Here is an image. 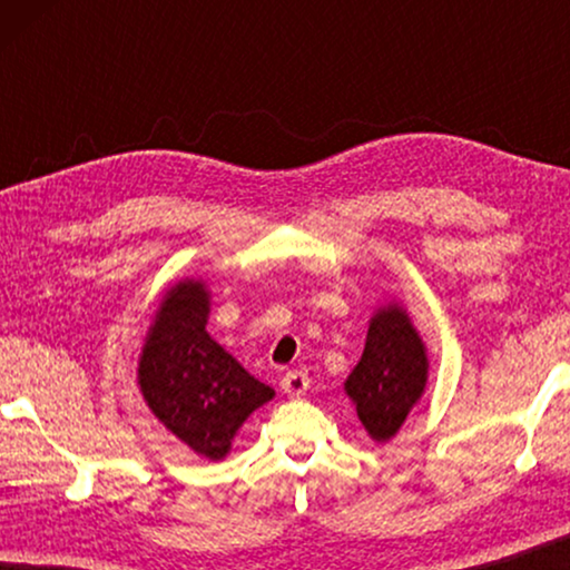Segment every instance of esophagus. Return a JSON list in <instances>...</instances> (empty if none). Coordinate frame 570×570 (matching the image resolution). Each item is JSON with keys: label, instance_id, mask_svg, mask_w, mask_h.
<instances>
[{"label": "esophagus", "instance_id": "obj_1", "mask_svg": "<svg viewBox=\"0 0 570 570\" xmlns=\"http://www.w3.org/2000/svg\"><path fill=\"white\" fill-rule=\"evenodd\" d=\"M283 392L287 396H303L308 392V373L303 368H293L283 376Z\"/></svg>", "mask_w": 570, "mask_h": 570}]
</instances>
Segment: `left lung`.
<instances>
[{"instance_id":"1","label":"left lung","mask_w":570,"mask_h":570,"mask_svg":"<svg viewBox=\"0 0 570 570\" xmlns=\"http://www.w3.org/2000/svg\"><path fill=\"white\" fill-rule=\"evenodd\" d=\"M425 379V347L407 314L400 306L379 311L371 322L361 363L345 384L365 431L376 441L392 439L423 394Z\"/></svg>"}]
</instances>
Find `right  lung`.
<instances>
[{
  "label": "right lung",
  "mask_w": 570,
  "mask_h": 570,
  "mask_svg": "<svg viewBox=\"0 0 570 570\" xmlns=\"http://www.w3.org/2000/svg\"><path fill=\"white\" fill-rule=\"evenodd\" d=\"M207 311L205 287L194 279L166 295L139 361V389L186 446L223 459L240 423L275 392L209 337Z\"/></svg>",
  "instance_id": "obj_1"
}]
</instances>
